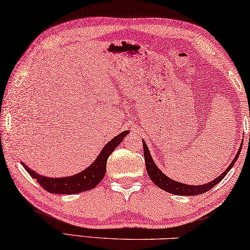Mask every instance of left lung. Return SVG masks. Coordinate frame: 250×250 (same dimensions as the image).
<instances>
[{
  "label": "left lung",
  "instance_id": "obj_1",
  "mask_svg": "<svg viewBox=\"0 0 250 250\" xmlns=\"http://www.w3.org/2000/svg\"><path fill=\"white\" fill-rule=\"evenodd\" d=\"M143 147H144V157H145V164H146V170L147 174H148L149 178L152 179V182L155 184V185L158 186L159 188H162L163 190L167 191V193L174 194V195H183V196H193V195H199L203 193H206V191L210 190L212 187L217 185V184L222 181V179L228 174V171L231 169V167L234 166L235 162L237 161V158L239 156L240 153V148L238 150V153L234 158V161L231 162L230 165L228 166V168L224 171V173L218 176L217 178L214 179V181L205 184V185H196V186H191V185H185V184L175 182L173 179H170L167 177L165 174H163L161 170H159L158 167L155 165V163L153 162V158L150 156V153L148 148H147V145L145 144V142L143 143Z\"/></svg>",
  "mask_w": 250,
  "mask_h": 250
}]
</instances>
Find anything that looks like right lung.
Returning a JSON list of instances; mask_svg holds the SVG:
<instances>
[{
	"instance_id": "add662e5",
	"label": "right lung",
	"mask_w": 250,
	"mask_h": 250,
	"mask_svg": "<svg viewBox=\"0 0 250 250\" xmlns=\"http://www.w3.org/2000/svg\"><path fill=\"white\" fill-rule=\"evenodd\" d=\"M129 132L125 130L122 132L120 135H117L113 138L112 141L108 142L106 146L102 149V152L98 155V157L95 159L91 166L82 173L68 177H61V178H50L45 177L36 174L34 170L28 168L27 166L24 165V168L27 170L33 178H35L38 183L42 186L45 190L52 194H63V195H71L82 193V191H86L92 189L98 185L106 173V163H107L108 156L114 152V149L121 144L123 138Z\"/></svg>"
}]
</instances>
